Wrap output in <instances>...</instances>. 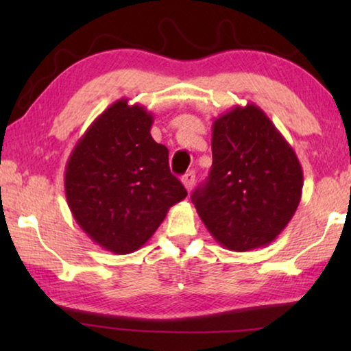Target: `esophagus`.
Instances as JSON below:
<instances>
[{
    "label": "esophagus",
    "instance_id": "34e87169",
    "mask_svg": "<svg viewBox=\"0 0 351 351\" xmlns=\"http://www.w3.org/2000/svg\"><path fill=\"white\" fill-rule=\"evenodd\" d=\"M182 184H184V187L187 189V192H192V189L195 186V173H193V171H187V173L182 176Z\"/></svg>",
    "mask_w": 351,
    "mask_h": 351
}]
</instances>
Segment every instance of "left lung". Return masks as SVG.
I'll use <instances>...</instances> for the list:
<instances>
[{"instance_id":"obj_1","label":"left lung","mask_w":351,"mask_h":351,"mask_svg":"<svg viewBox=\"0 0 351 351\" xmlns=\"http://www.w3.org/2000/svg\"><path fill=\"white\" fill-rule=\"evenodd\" d=\"M302 187L295 152L260 106L237 105L213 121L212 167L192 201L219 245H269L294 217Z\"/></svg>"}]
</instances>
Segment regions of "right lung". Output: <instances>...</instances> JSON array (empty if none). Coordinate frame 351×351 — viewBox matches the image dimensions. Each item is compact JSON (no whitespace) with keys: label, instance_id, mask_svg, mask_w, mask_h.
I'll return each mask as SVG.
<instances>
[{"label":"right lung","instance_id":"obj_1","mask_svg":"<svg viewBox=\"0 0 351 351\" xmlns=\"http://www.w3.org/2000/svg\"><path fill=\"white\" fill-rule=\"evenodd\" d=\"M153 114L128 99L110 105L71 152L64 193L77 224L112 254L138 251L187 197L169 150L152 138Z\"/></svg>","mask_w":351,"mask_h":351}]
</instances>
